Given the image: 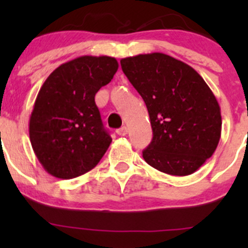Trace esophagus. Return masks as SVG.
<instances>
[{
    "label": "esophagus",
    "mask_w": 248,
    "mask_h": 248,
    "mask_svg": "<svg viewBox=\"0 0 248 248\" xmlns=\"http://www.w3.org/2000/svg\"><path fill=\"white\" fill-rule=\"evenodd\" d=\"M116 133L119 134V136L124 137V136H126L127 133H128V128H127L126 126H124V127H121V128H120V129H117Z\"/></svg>",
    "instance_id": "1"
}]
</instances>
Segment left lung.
<instances>
[{
    "label": "left lung",
    "instance_id": "8db88e82",
    "mask_svg": "<svg viewBox=\"0 0 248 248\" xmlns=\"http://www.w3.org/2000/svg\"><path fill=\"white\" fill-rule=\"evenodd\" d=\"M121 68L146 104L152 141L142 151L157 170L186 176L212 156L221 138V108L191 66L162 52L122 59Z\"/></svg>",
    "mask_w": 248,
    "mask_h": 248
}]
</instances>
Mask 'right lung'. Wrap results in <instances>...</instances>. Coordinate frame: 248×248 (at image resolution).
<instances>
[{
	"instance_id": "1",
	"label": "right lung",
	"mask_w": 248,
	"mask_h": 248,
	"mask_svg": "<svg viewBox=\"0 0 248 248\" xmlns=\"http://www.w3.org/2000/svg\"><path fill=\"white\" fill-rule=\"evenodd\" d=\"M119 68L109 56H80L57 67L42 85L30 117V140L43 168L73 179L98 164L111 138L94 96Z\"/></svg>"
}]
</instances>
